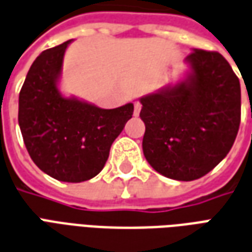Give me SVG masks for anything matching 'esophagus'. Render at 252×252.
I'll use <instances>...</instances> for the list:
<instances>
[{"instance_id": "34e87169", "label": "esophagus", "mask_w": 252, "mask_h": 252, "mask_svg": "<svg viewBox=\"0 0 252 252\" xmlns=\"http://www.w3.org/2000/svg\"><path fill=\"white\" fill-rule=\"evenodd\" d=\"M141 108H142V104L139 103V102H134V115H135V117L139 114Z\"/></svg>"}]
</instances>
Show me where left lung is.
<instances>
[{
    "label": "left lung",
    "instance_id": "obj_1",
    "mask_svg": "<svg viewBox=\"0 0 252 252\" xmlns=\"http://www.w3.org/2000/svg\"><path fill=\"white\" fill-rule=\"evenodd\" d=\"M183 80L139 99L144 156L168 179L203 177L228 154L240 125V83L219 52L193 49Z\"/></svg>",
    "mask_w": 252,
    "mask_h": 252
}]
</instances>
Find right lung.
Returning <instances> with one entry per match:
<instances>
[{
	"label": "right lung",
	"mask_w": 252,
	"mask_h": 252,
	"mask_svg": "<svg viewBox=\"0 0 252 252\" xmlns=\"http://www.w3.org/2000/svg\"><path fill=\"white\" fill-rule=\"evenodd\" d=\"M71 41L44 51L33 62L20 91L18 125L31 158L44 173L64 183H82L103 169L134 104L106 110L64 96L59 80Z\"/></svg>",
	"instance_id": "right-lung-1"
}]
</instances>
